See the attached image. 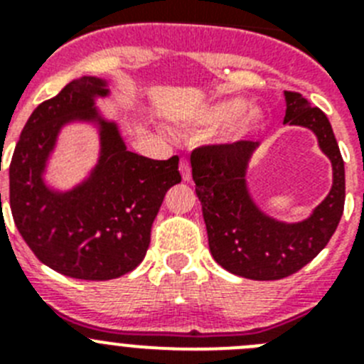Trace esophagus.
Segmentation results:
<instances>
[{
  "mask_svg": "<svg viewBox=\"0 0 364 364\" xmlns=\"http://www.w3.org/2000/svg\"><path fill=\"white\" fill-rule=\"evenodd\" d=\"M178 169H180V175H182V178H184V180H189V178H191V167H189V162H188V160H186V159L180 160Z\"/></svg>",
  "mask_w": 364,
  "mask_h": 364,
  "instance_id": "34e87169",
  "label": "esophagus"
}]
</instances>
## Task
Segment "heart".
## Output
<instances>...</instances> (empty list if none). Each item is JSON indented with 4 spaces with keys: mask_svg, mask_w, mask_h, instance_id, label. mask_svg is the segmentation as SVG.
<instances>
[{
    "mask_svg": "<svg viewBox=\"0 0 364 364\" xmlns=\"http://www.w3.org/2000/svg\"><path fill=\"white\" fill-rule=\"evenodd\" d=\"M246 109V104L244 100L240 98H230V100H222V102H217V104L205 105L200 112L197 114L195 122L198 125H204V127H218V125H224L228 122H233L235 118H239L240 114ZM260 120L259 112H247L246 118H244V127H252V125H257V122Z\"/></svg>",
    "mask_w": 364,
    "mask_h": 364,
    "instance_id": "b5f03b06",
    "label": "heart"
}]
</instances>
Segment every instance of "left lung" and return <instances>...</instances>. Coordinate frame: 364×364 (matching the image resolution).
<instances>
[{
    "label": "left lung",
    "instance_id": "left-lung-1",
    "mask_svg": "<svg viewBox=\"0 0 364 364\" xmlns=\"http://www.w3.org/2000/svg\"><path fill=\"white\" fill-rule=\"evenodd\" d=\"M284 95V124L310 127L333 166L332 191L308 220L281 224L253 205L244 184L247 159L257 146L252 140L200 146L191 153L211 255L224 269L253 281H279L306 266L332 239L345 210V162L332 125L301 92Z\"/></svg>",
    "mask_w": 364,
    "mask_h": 364
}]
</instances>
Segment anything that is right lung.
<instances>
[{
    "instance_id": "add662e5",
    "label": "right lung",
    "mask_w": 364,
    "mask_h": 364,
    "mask_svg": "<svg viewBox=\"0 0 364 364\" xmlns=\"http://www.w3.org/2000/svg\"><path fill=\"white\" fill-rule=\"evenodd\" d=\"M105 92L102 80L85 76L45 100L25 124L9 167L12 218L27 246L54 272L82 281L117 279L142 262L167 189L182 180L178 156L131 153L117 125L102 122V160L91 180L65 195L45 188L41 169L60 127L95 117L92 96Z\"/></svg>"
}]
</instances>
